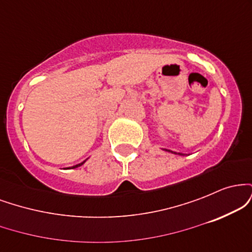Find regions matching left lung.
<instances>
[{
    "label": "left lung",
    "instance_id": "8db88e82",
    "mask_svg": "<svg viewBox=\"0 0 252 252\" xmlns=\"http://www.w3.org/2000/svg\"><path fill=\"white\" fill-rule=\"evenodd\" d=\"M167 150V149H166ZM167 152H170V153H174V152H172V150H167ZM174 154H179V155H182L181 153H174Z\"/></svg>",
    "mask_w": 252,
    "mask_h": 252
}]
</instances>
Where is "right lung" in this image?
<instances>
[{
    "mask_svg": "<svg viewBox=\"0 0 252 252\" xmlns=\"http://www.w3.org/2000/svg\"><path fill=\"white\" fill-rule=\"evenodd\" d=\"M84 162H85V161H84ZM84 162H82V163H78V164H76V166L72 167V168H77V167H80V166H82V164H84Z\"/></svg>",
    "mask_w": 252,
    "mask_h": 252,
    "instance_id": "right-lung-1",
    "label": "right lung"
}]
</instances>
